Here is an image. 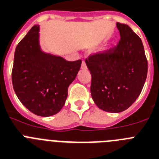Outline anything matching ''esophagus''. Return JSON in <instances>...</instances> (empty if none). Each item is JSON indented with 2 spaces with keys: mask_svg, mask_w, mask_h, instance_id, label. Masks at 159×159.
<instances>
[{
  "mask_svg": "<svg viewBox=\"0 0 159 159\" xmlns=\"http://www.w3.org/2000/svg\"><path fill=\"white\" fill-rule=\"evenodd\" d=\"M81 69L82 70H86L87 69V67H86V64H85V61H82V63H81Z\"/></svg>",
  "mask_w": 159,
  "mask_h": 159,
  "instance_id": "34e87169",
  "label": "esophagus"
}]
</instances>
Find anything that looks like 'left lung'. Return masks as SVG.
Wrapping results in <instances>:
<instances>
[{
    "instance_id": "1",
    "label": "left lung",
    "mask_w": 159,
    "mask_h": 159,
    "mask_svg": "<svg viewBox=\"0 0 159 159\" xmlns=\"http://www.w3.org/2000/svg\"><path fill=\"white\" fill-rule=\"evenodd\" d=\"M121 39L113 49L89 57L90 92L97 106L110 113L128 109L139 98L147 76L142 40L127 25L116 23Z\"/></svg>"
}]
</instances>
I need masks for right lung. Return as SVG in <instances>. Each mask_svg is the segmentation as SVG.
Returning <instances> with one entry per match:
<instances>
[{
  "instance_id": "1",
  "label": "right lung",
  "mask_w": 159,
  "mask_h": 159,
  "mask_svg": "<svg viewBox=\"0 0 159 159\" xmlns=\"http://www.w3.org/2000/svg\"><path fill=\"white\" fill-rule=\"evenodd\" d=\"M40 25H34L16 45L12 81L20 102L41 117L61 110L81 61H68L62 57L45 53L40 45Z\"/></svg>"
}]
</instances>
